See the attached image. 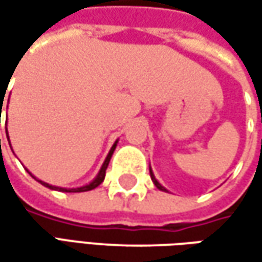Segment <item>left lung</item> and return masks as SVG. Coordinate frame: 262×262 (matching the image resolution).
I'll use <instances>...</instances> for the list:
<instances>
[{"mask_svg": "<svg viewBox=\"0 0 262 262\" xmlns=\"http://www.w3.org/2000/svg\"><path fill=\"white\" fill-rule=\"evenodd\" d=\"M148 169H150V176H151V181H153V184L156 185L157 189H160V191H165V192H167L166 188H165V186L162 185V184H160V182H159V181H157V179H156V176H155V173H153V170H151V167H148Z\"/></svg>", "mask_w": 262, "mask_h": 262, "instance_id": "8db88e82", "label": "left lung"}]
</instances>
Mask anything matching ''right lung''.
I'll use <instances>...</instances> for the list:
<instances>
[{
    "mask_svg": "<svg viewBox=\"0 0 262 262\" xmlns=\"http://www.w3.org/2000/svg\"><path fill=\"white\" fill-rule=\"evenodd\" d=\"M8 100H10V97H8ZM1 103H3V99H1ZM1 109H3V105L0 107V115H1ZM5 133H7V128H5ZM8 143H10V138H8ZM116 144H118V140H116L115 143H114V146L111 147V150H109V153H107V156H106L105 162H103V165L100 167V170H99V173L96 175V178L90 182V184H87V185L83 186H78V188H61V186H55V185H49V184H46L43 181H40V179H36L35 176L32 175L27 169V172L30 173V175L35 178L37 182H40L42 185L46 186V188H49V189H54V191H61V192H86V191H92V189H95L96 186H99L102 182H103V179H105V173H106V169H107V165H109V162H111V157L114 155V151H115ZM11 146V144H10ZM13 150V148H11Z\"/></svg>",
    "mask_w": 262,
    "mask_h": 262,
    "instance_id": "add662e5",
    "label": "right lung"
}]
</instances>
